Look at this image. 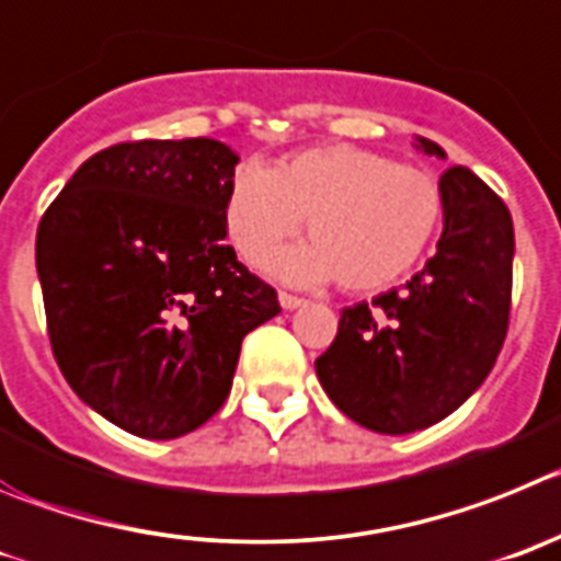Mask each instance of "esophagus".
<instances>
[{
    "label": "esophagus",
    "mask_w": 561,
    "mask_h": 561,
    "mask_svg": "<svg viewBox=\"0 0 561 561\" xmlns=\"http://www.w3.org/2000/svg\"><path fill=\"white\" fill-rule=\"evenodd\" d=\"M279 305L285 307V310H296V307H305L307 301L301 299V296H293V293H279Z\"/></svg>",
    "instance_id": "esophagus-1"
}]
</instances>
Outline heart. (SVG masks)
<instances>
[{
    "instance_id": "heart-1",
    "label": "heart",
    "mask_w": 561,
    "mask_h": 561,
    "mask_svg": "<svg viewBox=\"0 0 561 561\" xmlns=\"http://www.w3.org/2000/svg\"><path fill=\"white\" fill-rule=\"evenodd\" d=\"M224 215L249 265L271 260L307 218L312 243L285 251L276 276L290 285L341 276L350 290H377L422 260L442 220V190L425 170L375 150L324 145L271 170L237 168Z\"/></svg>"
}]
</instances>
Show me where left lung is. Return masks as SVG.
Listing matches in <instances>:
<instances>
[{"instance_id": "1", "label": "left lung", "mask_w": 561, "mask_h": 561, "mask_svg": "<svg viewBox=\"0 0 561 561\" xmlns=\"http://www.w3.org/2000/svg\"><path fill=\"white\" fill-rule=\"evenodd\" d=\"M416 148L444 159L431 139ZM444 231L402 290L346 307L316 360L327 397L352 422L402 436L425 431L478 391L501 355L512 307L514 226L506 204L467 168L438 181Z\"/></svg>"}]
</instances>
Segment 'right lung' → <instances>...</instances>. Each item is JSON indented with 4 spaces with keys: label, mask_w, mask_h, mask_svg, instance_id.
I'll return each mask as SVG.
<instances>
[{
    "label": "right lung",
    "mask_w": 561,
    "mask_h": 561,
    "mask_svg": "<svg viewBox=\"0 0 561 561\" xmlns=\"http://www.w3.org/2000/svg\"><path fill=\"white\" fill-rule=\"evenodd\" d=\"M237 153L218 139H142L83 161L35 237L49 343L89 408L142 438L220 411L240 343L282 310L226 245Z\"/></svg>",
    "instance_id": "1"
}]
</instances>
